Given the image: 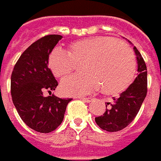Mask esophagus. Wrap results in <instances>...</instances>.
Here are the masks:
<instances>
[{
  "instance_id": "esophagus-1",
  "label": "esophagus",
  "mask_w": 161,
  "mask_h": 161,
  "mask_svg": "<svg viewBox=\"0 0 161 161\" xmlns=\"http://www.w3.org/2000/svg\"><path fill=\"white\" fill-rule=\"evenodd\" d=\"M80 99L87 103H90L92 100H93V98H92V97H80Z\"/></svg>"
}]
</instances>
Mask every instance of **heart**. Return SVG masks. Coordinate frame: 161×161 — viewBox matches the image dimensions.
Segmentation results:
<instances>
[{
    "label": "heart",
    "mask_w": 161,
    "mask_h": 161,
    "mask_svg": "<svg viewBox=\"0 0 161 161\" xmlns=\"http://www.w3.org/2000/svg\"><path fill=\"white\" fill-rule=\"evenodd\" d=\"M84 62L81 76L64 80L61 90L66 96L85 95L101 86L106 95H117L133 82L136 60L126 44L109 36H91L70 44L68 52L55 49L48 57V67L55 77L65 79Z\"/></svg>",
    "instance_id": "obj_1"
}]
</instances>
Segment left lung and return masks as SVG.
<instances>
[{"mask_svg": "<svg viewBox=\"0 0 161 161\" xmlns=\"http://www.w3.org/2000/svg\"><path fill=\"white\" fill-rule=\"evenodd\" d=\"M138 64V75L133 82L118 98L107 103L105 113L95 117L97 125L108 132H118L131 124L139 112L147 95V67L145 62L136 47H133Z\"/></svg>", "mask_w": 161, "mask_h": 161, "instance_id": "left-lung-1", "label": "left lung"}]
</instances>
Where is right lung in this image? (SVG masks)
Returning <instances> with one entry per match:
<instances>
[{
    "label": "right lung",
    "instance_id": "add662e5",
    "mask_svg": "<svg viewBox=\"0 0 161 161\" xmlns=\"http://www.w3.org/2000/svg\"><path fill=\"white\" fill-rule=\"evenodd\" d=\"M62 38L60 35H48L34 42L20 55L11 73L13 104L23 122L38 133L55 130L72 99L43 95L44 92L52 94L58 85L48 68V57Z\"/></svg>",
    "mask_w": 161,
    "mask_h": 161
}]
</instances>
